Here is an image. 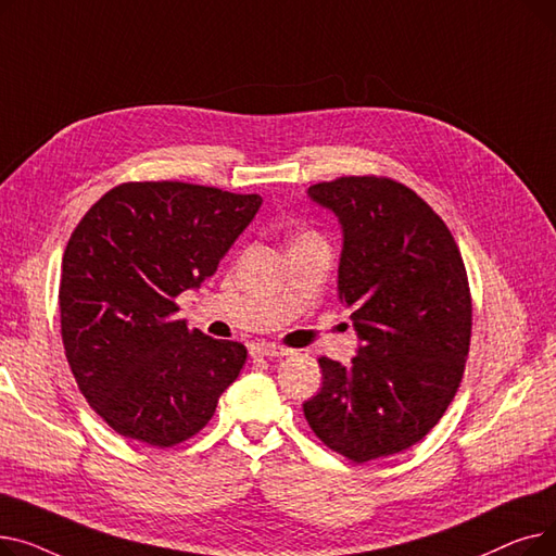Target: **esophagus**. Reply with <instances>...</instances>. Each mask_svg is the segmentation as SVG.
<instances>
[{
  "label": "esophagus",
  "instance_id": "esophagus-1",
  "mask_svg": "<svg viewBox=\"0 0 556 556\" xmlns=\"http://www.w3.org/2000/svg\"><path fill=\"white\" fill-rule=\"evenodd\" d=\"M252 356H261V358H281L288 356L290 349H283L279 344H268V342H261V344H252Z\"/></svg>",
  "mask_w": 556,
  "mask_h": 556
}]
</instances>
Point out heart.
Here are the masks:
<instances>
[{"label": "heart", "mask_w": 556, "mask_h": 556, "mask_svg": "<svg viewBox=\"0 0 556 556\" xmlns=\"http://www.w3.org/2000/svg\"><path fill=\"white\" fill-rule=\"evenodd\" d=\"M306 237H308V233H306Z\"/></svg>", "instance_id": "obj_1"}]
</instances>
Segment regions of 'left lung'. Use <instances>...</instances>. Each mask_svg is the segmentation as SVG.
Listing matches in <instances>:
<instances>
[{
  "instance_id": "left-lung-1",
  "label": "left lung",
  "mask_w": 556,
  "mask_h": 556,
  "mask_svg": "<svg viewBox=\"0 0 556 556\" xmlns=\"http://www.w3.org/2000/svg\"><path fill=\"white\" fill-rule=\"evenodd\" d=\"M338 216V298L352 308V365L319 358L323 388L304 417L352 462L415 446L453 401L471 342V293L446 223L413 189L349 175L308 187Z\"/></svg>"
}]
</instances>
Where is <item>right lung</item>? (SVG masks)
<instances>
[{
  "label": "right lung",
  "mask_w": 556,
  "mask_h": 556,
  "mask_svg": "<svg viewBox=\"0 0 556 556\" xmlns=\"http://www.w3.org/2000/svg\"><path fill=\"white\" fill-rule=\"evenodd\" d=\"M256 193L126 182L76 225L63 254L61 333L78 390L119 434L175 446L214 417L248 349L175 319L261 207Z\"/></svg>",
  "instance_id": "add662e5"
}]
</instances>
